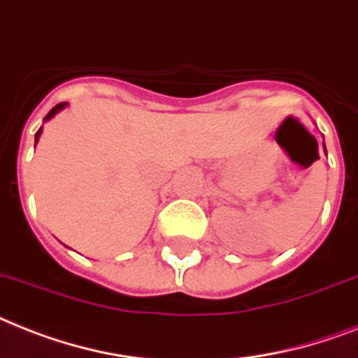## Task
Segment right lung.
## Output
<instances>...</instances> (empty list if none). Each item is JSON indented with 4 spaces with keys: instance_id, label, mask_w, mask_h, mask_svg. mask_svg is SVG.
Returning a JSON list of instances; mask_svg holds the SVG:
<instances>
[{
    "instance_id": "right-lung-1",
    "label": "right lung",
    "mask_w": 358,
    "mask_h": 358,
    "mask_svg": "<svg viewBox=\"0 0 358 358\" xmlns=\"http://www.w3.org/2000/svg\"><path fill=\"white\" fill-rule=\"evenodd\" d=\"M64 106H66V103H60V104H57V106H55V108L51 110V112H49L48 115H45V121H48V119H51V117H53V115H55V113H57V112H60V110H62ZM40 134H42V129L38 130V132H36V136H34V139H36V141H38V138H40Z\"/></svg>"
}]
</instances>
